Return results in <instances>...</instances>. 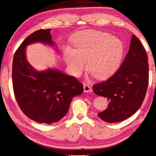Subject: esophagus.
<instances>
[{"label": "esophagus", "instance_id": "esophagus-1", "mask_svg": "<svg viewBox=\"0 0 156 156\" xmlns=\"http://www.w3.org/2000/svg\"><path fill=\"white\" fill-rule=\"evenodd\" d=\"M83 86H84V91H85V92H91V91H92L90 85H88L87 83H85L83 84Z\"/></svg>", "mask_w": 156, "mask_h": 156}]
</instances>
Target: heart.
<instances>
[{
  "instance_id": "obj_1",
  "label": "heart",
  "mask_w": 156,
  "mask_h": 156,
  "mask_svg": "<svg viewBox=\"0 0 156 156\" xmlns=\"http://www.w3.org/2000/svg\"><path fill=\"white\" fill-rule=\"evenodd\" d=\"M75 50L66 48L65 57L71 73L78 76L85 67L94 77L104 78L117 70L123 53L119 39L101 31H85L76 37Z\"/></svg>"
}]
</instances>
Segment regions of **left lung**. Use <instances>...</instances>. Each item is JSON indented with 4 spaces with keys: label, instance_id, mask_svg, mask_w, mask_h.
I'll list each match as a JSON object with an SVG mask.
<instances>
[{
    "label": "left lung",
    "instance_id": "obj_1",
    "mask_svg": "<svg viewBox=\"0 0 156 156\" xmlns=\"http://www.w3.org/2000/svg\"><path fill=\"white\" fill-rule=\"evenodd\" d=\"M148 85V56L139 39L133 34L129 51L119 69L106 80L93 85L94 92L109 102L107 109L98 113V117L109 123L130 117L142 105Z\"/></svg>",
    "mask_w": 156,
    "mask_h": 156
}]
</instances>
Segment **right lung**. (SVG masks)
Masks as SVG:
<instances>
[{"label": "right lung", "mask_w": 156, "mask_h": 156, "mask_svg": "<svg viewBox=\"0 0 156 156\" xmlns=\"http://www.w3.org/2000/svg\"><path fill=\"white\" fill-rule=\"evenodd\" d=\"M51 29L39 30L27 37L16 51L12 64L14 96L25 115L40 123H55L67 113L74 96L83 92V85L73 76L57 69L37 71L26 60V48L41 42L53 46Z\"/></svg>", "instance_id": "1"}]
</instances>
